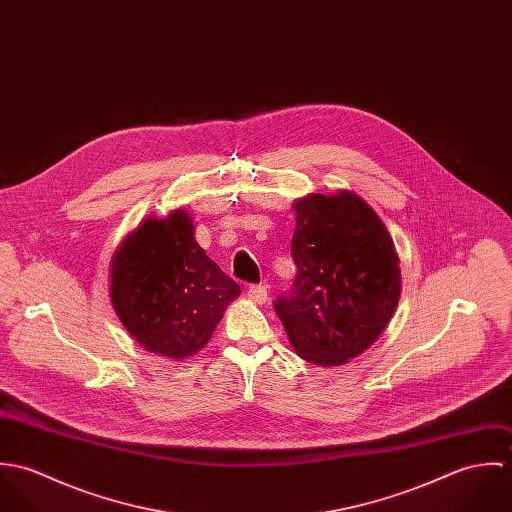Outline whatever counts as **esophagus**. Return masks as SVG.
Instances as JSON below:
<instances>
[{"label": "esophagus", "mask_w": 512, "mask_h": 512, "mask_svg": "<svg viewBox=\"0 0 512 512\" xmlns=\"http://www.w3.org/2000/svg\"><path fill=\"white\" fill-rule=\"evenodd\" d=\"M248 297L254 301V303H264L268 299V288L264 284H252L248 288Z\"/></svg>", "instance_id": "1"}]
</instances>
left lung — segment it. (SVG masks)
Masks as SVG:
<instances>
[{
  "label": "left lung",
  "instance_id": "left-lung-1",
  "mask_svg": "<svg viewBox=\"0 0 512 512\" xmlns=\"http://www.w3.org/2000/svg\"><path fill=\"white\" fill-rule=\"evenodd\" d=\"M293 207L297 276L274 309L301 359L343 365L388 325L400 295V260L382 220L355 193L311 195Z\"/></svg>",
  "mask_w": 512,
  "mask_h": 512
}]
</instances>
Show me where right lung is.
Returning a JSON list of instances; mask_svg holds the SVG:
<instances>
[{
  "instance_id": "obj_1",
  "label": "right lung",
  "mask_w": 512,
  "mask_h": 512,
  "mask_svg": "<svg viewBox=\"0 0 512 512\" xmlns=\"http://www.w3.org/2000/svg\"><path fill=\"white\" fill-rule=\"evenodd\" d=\"M110 272L112 305L124 327L149 353L171 359L201 351L240 293L197 244L183 211L142 222L118 248Z\"/></svg>"
}]
</instances>
